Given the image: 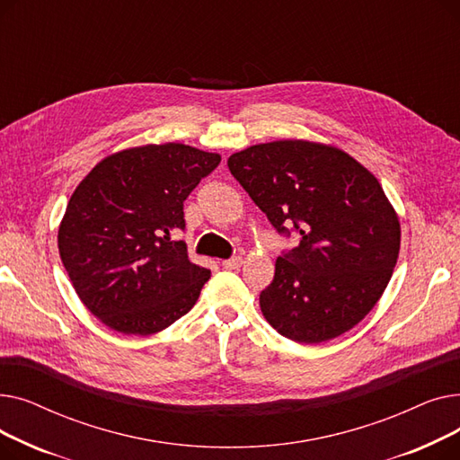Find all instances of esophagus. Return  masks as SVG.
<instances>
[{"label": "esophagus", "mask_w": 460, "mask_h": 460, "mask_svg": "<svg viewBox=\"0 0 460 460\" xmlns=\"http://www.w3.org/2000/svg\"><path fill=\"white\" fill-rule=\"evenodd\" d=\"M243 257H231V259H226L222 264H224V269H227V270H238L240 267H243Z\"/></svg>", "instance_id": "obj_1"}]
</instances>
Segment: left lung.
<instances>
[{"label":"left lung","instance_id":"left-lung-1","mask_svg":"<svg viewBox=\"0 0 460 460\" xmlns=\"http://www.w3.org/2000/svg\"><path fill=\"white\" fill-rule=\"evenodd\" d=\"M227 165L279 233L287 222L300 233L259 296L269 324L313 345L364 321L401 248L399 216L378 179L349 153L307 139L257 143Z\"/></svg>","mask_w":460,"mask_h":460}]
</instances>
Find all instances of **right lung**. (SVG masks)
Instances as JSON below:
<instances>
[{
    "mask_svg": "<svg viewBox=\"0 0 460 460\" xmlns=\"http://www.w3.org/2000/svg\"><path fill=\"white\" fill-rule=\"evenodd\" d=\"M220 160L184 143H149L108 155L76 186L58 246L78 298L102 324L151 335L198 302L210 270L172 233L184 229V199Z\"/></svg>",
    "mask_w": 460,
    "mask_h": 460,
    "instance_id": "obj_1",
    "label": "right lung"
}]
</instances>
